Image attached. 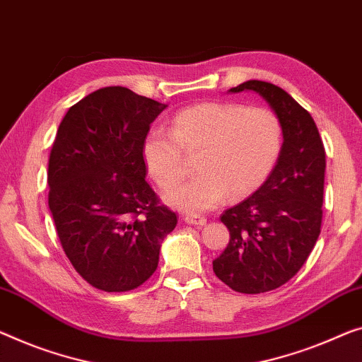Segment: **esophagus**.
Returning a JSON list of instances; mask_svg holds the SVG:
<instances>
[{
	"instance_id": "esophagus-1",
	"label": "esophagus",
	"mask_w": 362,
	"mask_h": 362,
	"mask_svg": "<svg viewBox=\"0 0 362 362\" xmlns=\"http://www.w3.org/2000/svg\"><path fill=\"white\" fill-rule=\"evenodd\" d=\"M183 221H185V223L190 224V226H204V224H206V219L202 218V216L187 214L185 218H183Z\"/></svg>"
}]
</instances>
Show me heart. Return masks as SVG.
I'll return each instance as SVG.
<instances>
[{"label": "heart", "mask_w": 362, "mask_h": 362, "mask_svg": "<svg viewBox=\"0 0 362 362\" xmlns=\"http://www.w3.org/2000/svg\"><path fill=\"white\" fill-rule=\"evenodd\" d=\"M283 146L278 117L267 109L234 102H203L172 118L170 132L153 128L141 144L144 165L163 190L185 175V158L195 156L198 175L165 193V203L182 213L199 214L226 198L242 199L272 174Z\"/></svg>", "instance_id": "obj_1"}]
</instances>
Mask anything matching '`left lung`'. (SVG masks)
Segmentation results:
<instances>
[{
    "label": "left lung",
    "mask_w": 362,
    "mask_h": 362,
    "mask_svg": "<svg viewBox=\"0 0 362 362\" xmlns=\"http://www.w3.org/2000/svg\"><path fill=\"white\" fill-rule=\"evenodd\" d=\"M242 90L260 95L278 117L283 146L265 183L221 216L230 239L213 269L237 293L260 294L288 283L319 239L325 149L314 118L286 90L252 79L229 93Z\"/></svg>",
    "instance_id": "obj_1"
}]
</instances>
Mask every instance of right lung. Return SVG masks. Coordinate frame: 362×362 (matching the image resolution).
Masks as SVG:
<instances>
[{"instance_id": "add662e5", "label": "right lung", "mask_w": 362, "mask_h": 362, "mask_svg": "<svg viewBox=\"0 0 362 362\" xmlns=\"http://www.w3.org/2000/svg\"><path fill=\"white\" fill-rule=\"evenodd\" d=\"M165 104L122 86L66 112L48 160V208L62 247L90 286L123 293L156 272L177 214L146 182L143 139Z\"/></svg>"}]
</instances>
